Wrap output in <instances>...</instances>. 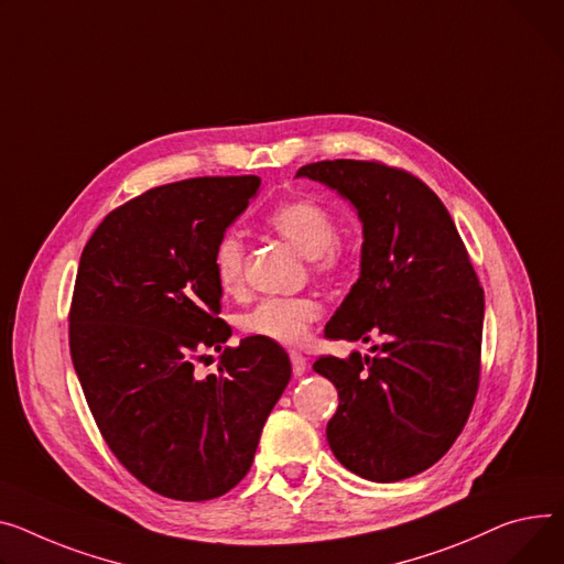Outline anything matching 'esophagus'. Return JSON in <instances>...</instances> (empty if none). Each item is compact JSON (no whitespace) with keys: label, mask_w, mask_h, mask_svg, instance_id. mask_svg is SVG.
<instances>
[{"label":"esophagus","mask_w":564,"mask_h":564,"mask_svg":"<svg viewBox=\"0 0 564 564\" xmlns=\"http://www.w3.org/2000/svg\"><path fill=\"white\" fill-rule=\"evenodd\" d=\"M290 362H292V371H294V377H302V373H304V371H306V367H308V362H306V356L296 354V351H292V354H290Z\"/></svg>","instance_id":"1"}]
</instances>
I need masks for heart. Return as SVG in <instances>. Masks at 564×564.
<instances>
[{
    "label": "heart",
    "mask_w": 564,
    "mask_h": 564,
    "mask_svg": "<svg viewBox=\"0 0 564 564\" xmlns=\"http://www.w3.org/2000/svg\"><path fill=\"white\" fill-rule=\"evenodd\" d=\"M268 227L285 238L296 251L311 258L319 276L340 274L349 262V249L337 236L335 215L319 202L299 197L279 204L265 217ZM245 240L238 231L221 234L213 249V272L224 292L242 285ZM322 315V304L313 296H270L262 299L240 322L242 330L283 347L302 345L311 324Z\"/></svg>",
    "instance_id": "1"
}]
</instances>
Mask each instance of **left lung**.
Masks as SVG:
<instances>
[{"instance_id":"8db88e82","label":"left lung","mask_w":564,"mask_h":564,"mask_svg":"<svg viewBox=\"0 0 564 564\" xmlns=\"http://www.w3.org/2000/svg\"><path fill=\"white\" fill-rule=\"evenodd\" d=\"M308 176L354 204L360 276L324 328L328 340L381 335L373 356H319L340 397L326 426L349 471L394 482L435 465L467 424L478 379L485 296L456 224L431 187L379 161H319Z\"/></svg>"}]
</instances>
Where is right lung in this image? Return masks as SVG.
Here are the masks:
<instances>
[{
	"mask_svg": "<svg viewBox=\"0 0 564 564\" xmlns=\"http://www.w3.org/2000/svg\"><path fill=\"white\" fill-rule=\"evenodd\" d=\"M258 176H199L110 210L84 247L69 306V354L116 458L176 501L227 495L290 381L283 347H224L213 249L258 193ZM221 350L217 375L194 362Z\"/></svg>",
	"mask_w": 564,
	"mask_h": 564,
	"instance_id": "1",
	"label": "right lung"
}]
</instances>
